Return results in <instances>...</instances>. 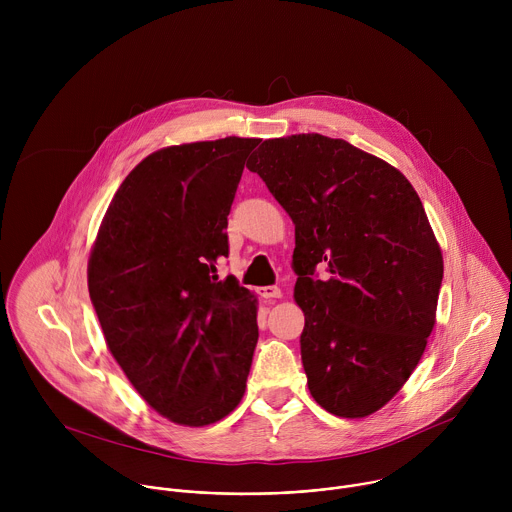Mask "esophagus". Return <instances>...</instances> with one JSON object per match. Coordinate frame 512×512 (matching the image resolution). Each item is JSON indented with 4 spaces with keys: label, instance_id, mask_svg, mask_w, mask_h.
<instances>
[{
    "label": "esophagus",
    "instance_id": "34e87169",
    "mask_svg": "<svg viewBox=\"0 0 512 512\" xmlns=\"http://www.w3.org/2000/svg\"><path fill=\"white\" fill-rule=\"evenodd\" d=\"M257 294L265 300H275V298H281V289L277 285H263L257 289Z\"/></svg>",
    "mask_w": 512,
    "mask_h": 512
}]
</instances>
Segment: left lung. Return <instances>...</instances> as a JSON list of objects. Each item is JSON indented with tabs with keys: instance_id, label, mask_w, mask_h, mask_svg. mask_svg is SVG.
<instances>
[{
	"instance_id": "1",
	"label": "left lung",
	"mask_w": 512,
	"mask_h": 512,
	"mask_svg": "<svg viewBox=\"0 0 512 512\" xmlns=\"http://www.w3.org/2000/svg\"><path fill=\"white\" fill-rule=\"evenodd\" d=\"M247 168L296 225L312 397L338 417L375 413L415 371L444 279L417 192L387 162L320 133L267 139Z\"/></svg>"
}]
</instances>
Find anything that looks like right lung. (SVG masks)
<instances>
[{"instance_id": "1", "label": "right lung", "mask_w": 512, "mask_h": 512, "mask_svg": "<svg viewBox=\"0 0 512 512\" xmlns=\"http://www.w3.org/2000/svg\"><path fill=\"white\" fill-rule=\"evenodd\" d=\"M261 139L160 150L115 192L89 259V294L107 346L137 393L200 427L241 401L259 338L257 300L216 261L229 212Z\"/></svg>"}]
</instances>
